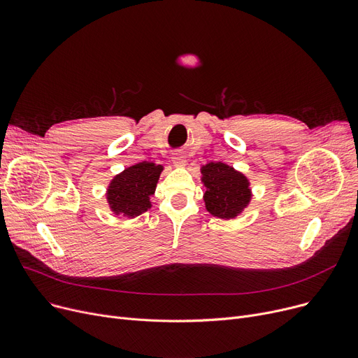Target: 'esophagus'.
<instances>
[{"label": "esophagus", "mask_w": 358, "mask_h": 358, "mask_svg": "<svg viewBox=\"0 0 358 358\" xmlns=\"http://www.w3.org/2000/svg\"><path fill=\"white\" fill-rule=\"evenodd\" d=\"M185 158H184V155L181 154V152H177V154H174L173 155V164H174V166H185Z\"/></svg>", "instance_id": "34e87169"}]
</instances>
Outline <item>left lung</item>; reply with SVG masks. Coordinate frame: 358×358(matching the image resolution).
I'll list each match as a JSON object with an SVG mask.
<instances>
[{
  "mask_svg": "<svg viewBox=\"0 0 358 358\" xmlns=\"http://www.w3.org/2000/svg\"><path fill=\"white\" fill-rule=\"evenodd\" d=\"M206 209L220 219H235L251 201L250 180L228 164L209 162L201 166Z\"/></svg>",
  "mask_w": 358,
  "mask_h": 358,
  "instance_id": "1",
  "label": "left lung"
}]
</instances>
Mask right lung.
I'll use <instances>...</instances> for the list:
<instances>
[{
	"label": "right lung",
	"instance_id": "add662e5",
	"mask_svg": "<svg viewBox=\"0 0 358 358\" xmlns=\"http://www.w3.org/2000/svg\"><path fill=\"white\" fill-rule=\"evenodd\" d=\"M162 169V165L143 161L113 177L106 193L110 210L134 219L152 208L150 196L155 193Z\"/></svg>",
	"mask_w": 358,
	"mask_h": 358
}]
</instances>
